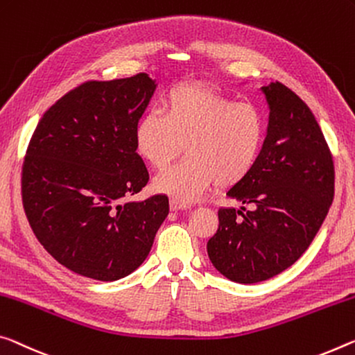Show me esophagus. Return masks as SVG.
Here are the masks:
<instances>
[{"label": "esophagus", "instance_id": "34e87169", "mask_svg": "<svg viewBox=\"0 0 355 355\" xmlns=\"http://www.w3.org/2000/svg\"><path fill=\"white\" fill-rule=\"evenodd\" d=\"M171 208L172 210H182V208H187V204H183V202H180L177 199H171Z\"/></svg>", "mask_w": 355, "mask_h": 355}]
</instances>
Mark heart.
<instances>
[{
    "label": "heart",
    "mask_w": 355,
    "mask_h": 355,
    "mask_svg": "<svg viewBox=\"0 0 355 355\" xmlns=\"http://www.w3.org/2000/svg\"><path fill=\"white\" fill-rule=\"evenodd\" d=\"M266 118L254 104L235 103L218 89L184 83L147 110L134 128L137 155L164 168L180 150L187 157L155 180V188L183 204L199 199L216 182L234 187L254 171L266 142Z\"/></svg>",
    "instance_id": "b5f03b06"
}]
</instances>
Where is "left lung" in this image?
<instances>
[{
    "label": "left lung",
    "instance_id": "8db88e82",
    "mask_svg": "<svg viewBox=\"0 0 355 355\" xmlns=\"http://www.w3.org/2000/svg\"><path fill=\"white\" fill-rule=\"evenodd\" d=\"M262 92L270 120L261 157L227 193L251 210L219 208L207 243L218 272L243 284L291 267L316 237L335 193L334 156L309 107L281 82Z\"/></svg>",
    "mask_w": 355,
    "mask_h": 355
}]
</instances>
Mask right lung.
Segmentation results:
<instances>
[{"label":"right lung","instance_id":"add662e5","mask_svg":"<svg viewBox=\"0 0 355 355\" xmlns=\"http://www.w3.org/2000/svg\"><path fill=\"white\" fill-rule=\"evenodd\" d=\"M155 87L145 72L82 83L44 114L28 144V223L49 254L82 277L115 281L132 273L168 215L164 194L126 200L150 180L134 128Z\"/></svg>","mask_w":355,"mask_h":355}]
</instances>
